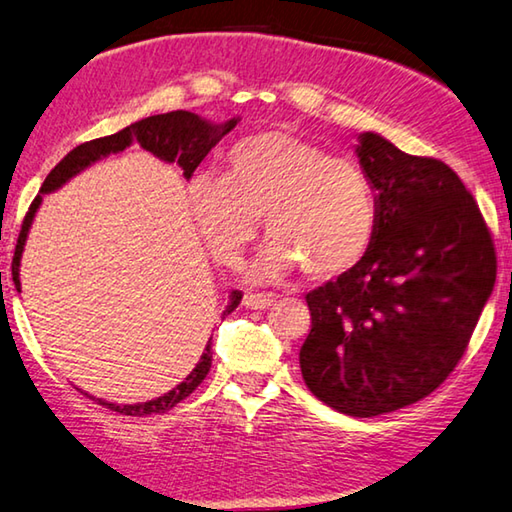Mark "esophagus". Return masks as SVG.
Segmentation results:
<instances>
[{
	"label": "esophagus",
	"mask_w": 512,
	"mask_h": 512,
	"mask_svg": "<svg viewBox=\"0 0 512 512\" xmlns=\"http://www.w3.org/2000/svg\"><path fill=\"white\" fill-rule=\"evenodd\" d=\"M277 302V295L273 293H246L244 300L241 304L246 306V309H268V306H273Z\"/></svg>",
	"instance_id": "1"
}]
</instances>
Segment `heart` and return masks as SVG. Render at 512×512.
I'll use <instances>...</instances> for the list:
<instances>
[{
  "label": "heart",
  "mask_w": 512,
  "mask_h": 512,
  "mask_svg": "<svg viewBox=\"0 0 512 512\" xmlns=\"http://www.w3.org/2000/svg\"><path fill=\"white\" fill-rule=\"evenodd\" d=\"M188 201L210 253L226 266L239 262L264 217L273 237L250 268L259 282L300 266L313 277L345 273L367 255L378 224L365 172L284 129L241 138L224 176H194Z\"/></svg>",
  "instance_id": "1"
}]
</instances>
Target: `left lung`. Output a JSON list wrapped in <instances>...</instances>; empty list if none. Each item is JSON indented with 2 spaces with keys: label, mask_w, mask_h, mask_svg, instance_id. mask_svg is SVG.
<instances>
[{
  "label": "left lung",
  "mask_w": 512,
  "mask_h": 512,
  "mask_svg": "<svg viewBox=\"0 0 512 512\" xmlns=\"http://www.w3.org/2000/svg\"><path fill=\"white\" fill-rule=\"evenodd\" d=\"M356 154L376 192V235L356 266L306 293L300 367L315 398L367 418L421 401L450 376L497 257L475 197L443 161L374 132L360 134Z\"/></svg>",
  "instance_id": "left-lung-1"
}]
</instances>
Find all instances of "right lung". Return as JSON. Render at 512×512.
I'll return each mask as SVG.
<instances>
[{
  "instance_id": "right-lung-1",
  "label": "right lung",
  "mask_w": 512,
  "mask_h": 512,
  "mask_svg": "<svg viewBox=\"0 0 512 512\" xmlns=\"http://www.w3.org/2000/svg\"><path fill=\"white\" fill-rule=\"evenodd\" d=\"M237 123H239V118H230V120H226V123L215 125V123H210V120H203L197 114H192V111H170V114H159V116L138 120V123H132L129 127L120 129L118 134L96 138V141H89V143L73 147V150L53 167L49 176H46L42 188H40V194L33 199L31 208L24 217L20 237H17L15 257H13V282H15L17 291H20V286H22L20 284V262H22L24 244H26V237H29L35 212L42 206V194L55 192L58 188H62V185L69 179H73V176L85 170V167L94 165L96 161L105 159V156H109V154H118V152L127 150L132 143H138L143 150L152 152L156 159H161L165 163H176L183 170L185 179H190L194 170L199 167V163L206 159L212 147H215ZM239 302H241V293L232 291L226 311L221 315L226 318V315H230L237 309ZM210 340L206 345V351L201 353L197 367H194L179 385L159 398H152V401L136 403V405H116V403L102 401V398H96V396H89V394L87 396L94 398V401H98L102 407H107V410L125 414V416L163 414L167 410H172V407H176V403H181L183 398H188L194 389L203 383V378L208 376L210 365H212V342Z\"/></svg>"
}]
</instances>
